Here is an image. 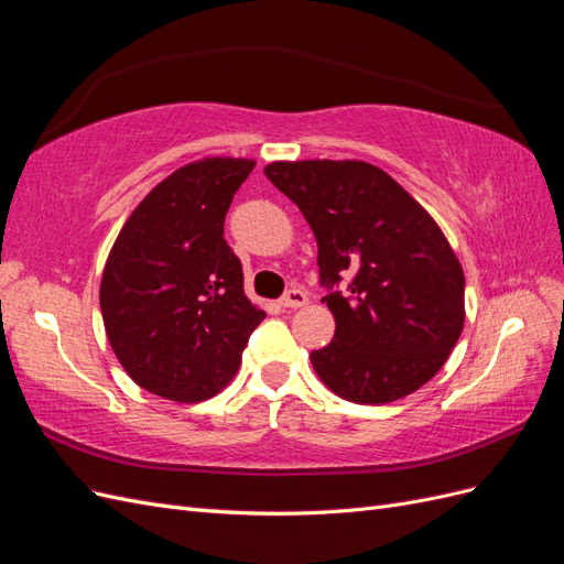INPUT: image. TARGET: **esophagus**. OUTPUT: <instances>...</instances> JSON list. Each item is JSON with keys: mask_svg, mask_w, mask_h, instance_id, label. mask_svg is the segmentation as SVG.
<instances>
[{"mask_svg": "<svg viewBox=\"0 0 564 564\" xmlns=\"http://www.w3.org/2000/svg\"><path fill=\"white\" fill-rule=\"evenodd\" d=\"M305 303H308V296H305V292H301V289H289V292L280 299L282 308H303Z\"/></svg>", "mask_w": 564, "mask_h": 564, "instance_id": "esophagus-1", "label": "esophagus"}]
</instances>
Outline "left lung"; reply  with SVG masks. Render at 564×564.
Masks as SVG:
<instances>
[{
  "label": "left lung",
  "mask_w": 564,
  "mask_h": 564,
  "mask_svg": "<svg viewBox=\"0 0 564 564\" xmlns=\"http://www.w3.org/2000/svg\"><path fill=\"white\" fill-rule=\"evenodd\" d=\"M317 240L319 280L352 278L324 296L336 332L311 352L319 381L357 404L412 395L464 332L466 278L435 218L383 169L360 160L270 162Z\"/></svg>",
  "instance_id": "obj_1"
}]
</instances>
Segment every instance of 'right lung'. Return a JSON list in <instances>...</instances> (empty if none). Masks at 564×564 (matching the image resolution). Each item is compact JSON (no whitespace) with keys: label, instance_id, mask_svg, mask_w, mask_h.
Returning a JSON list of instances; mask_svg holds the SVG:
<instances>
[{"label":"right lung","instance_id":"right-lung-1","mask_svg":"<svg viewBox=\"0 0 564 564\" xmlns=\"http://www.w3.org/2000/svg\"><path fill=\"white\" fill-rule=\"evenodd\" d=\"M256 166L202 158L166 176L119 230L100 278V313L119 365L148 392L193 404L224 390L265 313L245 294L224 240L232 195Z\"/></svg>","mask_w":564,"mask_h":564}]
</instances>
